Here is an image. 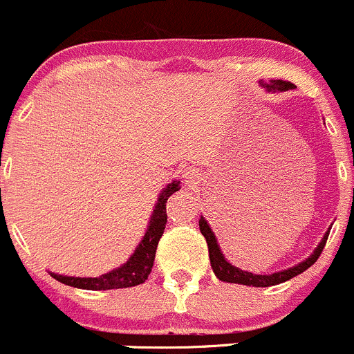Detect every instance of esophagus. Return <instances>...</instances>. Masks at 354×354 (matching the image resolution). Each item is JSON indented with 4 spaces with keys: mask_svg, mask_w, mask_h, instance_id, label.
<instances>
[{
    "mask_svg": "<svg viewBox=\"0 0 354 354\" xmlns=\"http://www.w3.org/2000/svg\"><path fill=\"white\" fill-rule=\"evenodd\" d=\"M184 177L187 178V182H192V178H194V172H191V170H184Z\"/></svg>",
    "mask_w": 354,
    "mask_h": 354,
    "instance_id": "obj_1",
    "label": "esophagus"
}]
</instances>
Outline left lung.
<instances>
[{"mask_svg":"<svg viewBox=\"0 0 354 354\" xmlns=\"http://www.w3.org/2000/svg\"><path fill=\"white\" fill-rule=\"evenodd\" d=\"M264 86L268 90H278V92H285V90L293 88L295 85L290 82H283V80H272L271 83H264ZM199 230H201L204 239H206L207 250H209L211 268H213L214 274H216L218 279H221V281H227V283H236V285H247V286H257V288L279 285V283H285V281H288V279H291V278H295L297 274H300V272L307 271L313 262L320 257L324 247H326L327 236H329V233H326V236H324L322 242L319 243V247L315 249V252H313L312 256L307 259V261L300 262V264L295 266V268L274 272V274H252V272H247V271H242V269L235 268V266H232L230 262L223 257V254H221L220 247H218V243H216V239H214V233L211 232L209 225H207V221L204 220L203 216H201V220H199Z\"/></svg>","mask_w":354,"mask_h":354,"instance_id":"1","label":"left lung"}]
</instances>
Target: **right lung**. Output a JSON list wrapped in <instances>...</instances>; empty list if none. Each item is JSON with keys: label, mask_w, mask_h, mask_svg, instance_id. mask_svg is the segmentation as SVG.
Segmentation results:
<instances>
[{"label": "right lung", "mask_w": 354, "mask_h": 354, "mask_svg": "<svg viewBox=\"0 0 354 354\" xmlns=\"http://www.w3.org/2000/svg\"><path fill=\"white\" fill-rule=\"evenodd\" d=\"M178 189H180L178 187V182L174 180L172 184L167 185L165 191H162L158 203H156L155 209H153L150 227H148L147 233H145L140 247L134 250V254L129 257V261H127L126 264H122L121 268L114 269V271L107 272V274H102L100 278H71V276H61L54 274V272H50V276H53L54 279H57V281L64 283V285L93 291L138 286L141 285V283L147 281L148 274L151 272L153 261H155L156 247H158L162 233L165 230L167 199H169L174 192L178 191Z\"/></svg>", "instance_id": "add662e5"}]
</instances>
